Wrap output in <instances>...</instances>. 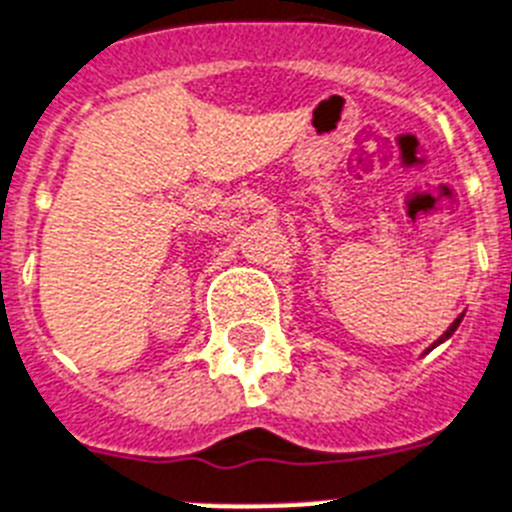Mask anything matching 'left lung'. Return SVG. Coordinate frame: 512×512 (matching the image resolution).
<instances>
[{
	"instance_id": "8db88e82",
	"label": "left lung",
	"mask_w": 512,
	"mask_h": 512,
	"mask_svg": "<svg viewBox=\"0 0 512 512\" xmlns=\"http://www.w3.org/2000/svg\"><path fill=\"white\" fill-rule=\"evenodd\" d=\"M461 320H463V315H461V317H455V320H453V322H450V328H448V330H445V333H442V336H440V338H437V341H435V343H432V346H429V349H427V351H432V349H435V346H440V343H442V341H448V338H450V336H453L455 330H458V325H461ZM427 351H424V354H427Z\"/></svg>"
}]
</instances>
